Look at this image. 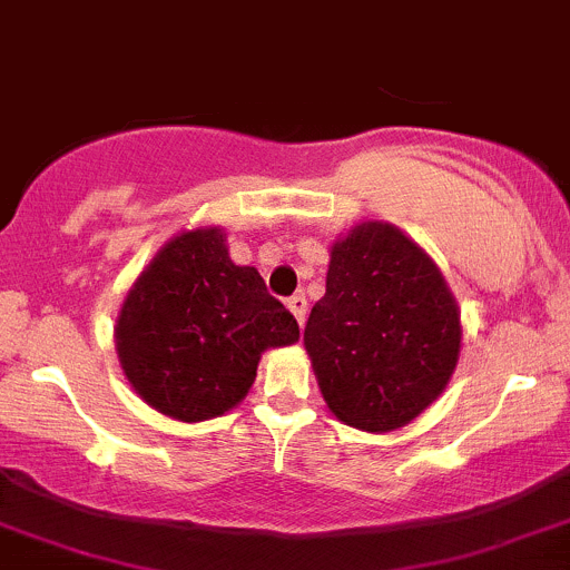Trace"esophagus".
Wrapping results in <instances>:
<instances>
[{
    "label": "esophagus",
    "mask_w": 570,
    "mask_h": 570,
    "mask_svg": "<svg viewBox=\"0 0 570 570\" xmlns=\"http://www.w3.org/2000/svg\"><path fill=\"white\" fill-rule=\"evenodd\" d=\"M287 309L293 312V317H296L298 326H302V323L307 321V298H304V293H296V296L287 298Z\"/></svg>",
    "instance_id": "obj_1"
}]
</instances>
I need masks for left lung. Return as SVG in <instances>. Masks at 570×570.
Returning a JSON list of instances; mask_svg holds the SVG:
<instances>
[{
	"mask_svg": "<svg viewBox=\"0 0 570 570\" xmlns=\"http://www.w3.org/2000/svg\"><path fill=\"white\" fill-rule=\"evenodd\" d=\"M459 342L443 274L402 230L361 223L334 244L304 345L336 419L364 432L405 426L445 389Z\"/></svg>",
	"mask_w": 570,
	"mask_h": 570,
	"instance_id": "1",
	"label": "left lung"
}]
</instances>
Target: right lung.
<instances>
[{
	"label": "right lung",
	"mask_w": 570,
	"mask_h": 570,
	"mask_svg": "<svg viewBox=\"0 0 570 570\" xmlns=\"http://www.w3.org/2000/svg\"><path fill=\"white\" fill-rule=\"evenodd\" d=\"M296 340V317L253 266L228 258L219 228L170 238L116 321L127 381L140 400L179 421H206L238 405L261 353Z\"/></svg>",
	"instance_id": "1"
}]
</instances>
